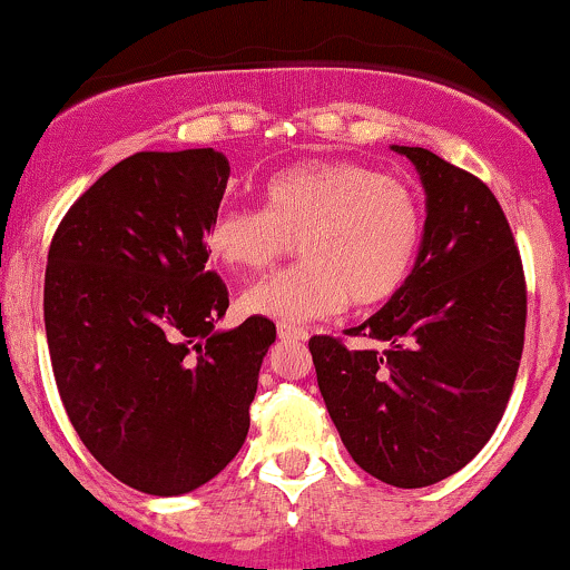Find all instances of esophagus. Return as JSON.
Wrapping results in <instances>:
<instances>
[{
    "label": "esophagus",
    "instance_id": "34e87169",
    "mask_svg": "<svg viewBox=\"0 0 570 570\" xmlns=\"http://www.w3.org/2000/svg\"><path fill=\"white\" fill-rule=\"evenodd\" d=\"M277 334L279 338H285V342H306V336H309L304 328H296V325H287V323L277 325Z\"/></svg>",
    "mask_w": 570,
    "mask_h": 570
}]
</instances>
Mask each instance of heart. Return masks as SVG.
I'll return each instance as SVG.
<instances>
[{"label": "heart", "mask_w": 570, "mask_h": 570, "mask_svg": "<svg viewBox=\"0 0 570 570\" xmlns=\"http://www.w3.org/2000/svg\"><path fill=\"white\" fill-rule=\"evenodd\" d=\"M298 242L302 264L250 285L242 309L279 323L387 304L417 264L423 207L406 183L355 161H312L264 185V209L223 207L204 232L217 264L266 272Z\"/></svg>", "instance_id": "b5f03b06"}]
</instances>
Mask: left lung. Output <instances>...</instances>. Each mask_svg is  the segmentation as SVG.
Instances as JSON below:
<instances>
[{
    "mask_svg": "<svg viewBox=\"0 0 570 570\" xmlns=\"http://www.w3.org/2000/svg\"><path fill=\"white\" fill-rule=\"evenodd\" d=\"M428 196L406 285L347 336H312L317 385L353 460L393 488L463 469L507 412L528 291L507 215L471 171L425 147L393 145Z\"/></svg>",
    "mask_w": 570,
    "mask_h": 570,
    "instance_id": "8db88e82",
    "label": "left lung"
}]
</instances>
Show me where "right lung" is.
Wrapping results in <instances>:
<instances>
[{"mask_svg":"<svg viewBox=\"0 0 570 570\" xmlns=\"http://www.w3.org/2000/svg\"><path fill=\"white\" fill-rule=\"evenodd\" d=\"M232 166L213 147L134 153L80 196L45 268L56 387L88 452L147 495L220 474L250 428L277 328L215 331L228 291L207 272L204 232Z\"/></svg>","mask_w":570,"mask_h":570,"instance_id":"right-lung-1","label":"right lung"}]
</instances>
